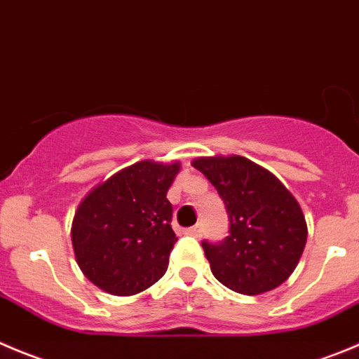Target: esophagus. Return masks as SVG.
<instances>
[{"instance_id":"1","label":"esophagus","mask_w":359,"mask_h":359,"mask_svg":"<svg viewBox=\"0 0 359 359\" xmlns=\"http://www.w3.org/2000/svg\"><path fill=\"white\" fill-rule=\"evenodd\" d=\"M187 233H189V235H194V236H201V233H203V224H201V222H198V224L191 226V228L187 229Z\"/></svg>"}]
</instances>
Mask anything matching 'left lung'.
I'll use <instances>...</instances> for the list:
<instances>
[{
    "label": "left lung",
    "mask_w": 359,
    "mask_h": 359,
    "mask_svg": "<svg viewBox=\"0 0 359 359\" xmlns=\"http://www.w3.org/2000/svg\"><path fill=\"white\" fill-rule=\"evenodd\" d=\"M224 201L229 235L201 242L215 279L231 291L261 294L287 280L307 242V222L293 194L273 173L242 156L198 158Z\"/></svg>",
    "instance_id": "left-lung-1"
}]
</instances>
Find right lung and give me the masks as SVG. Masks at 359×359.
<instances>
[{
    "mask_svg": "<svg viewBox=\"0 0 359 359\" xmlns=\"http://www.w3.org/2000/svg\"><path fill=\"white\" fill-rule=\"evenodd\" d=\"M180 163L138 161L93 187L72 222L83 276L116 297L145 291L165 276L177 242L166 198Z\"/></svg>",
    "mask_w": 359,
    "mask_h": 359,
    "instance_id": "right-lung-1",
    "label": "right lung"
}]
</instances>
